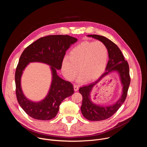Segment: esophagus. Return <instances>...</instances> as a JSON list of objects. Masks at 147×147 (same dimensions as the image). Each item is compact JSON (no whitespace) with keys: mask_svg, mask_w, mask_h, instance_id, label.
<instances>
[{"mask_svg":"<svg viewBox=\"0 0 147 147\" xmlns=\"http://www.w3.org/2000/svg\"><path fill=\"white\" fill-rule=\"evenodd\" d=\"M74 90L75 91H77L78 90V87L77 86H76V85H74Z\"/></svg>","mask_w":147,"mask_h":147,"instance_id":"esophagus-1","label":"esophagus"}]
</instances>
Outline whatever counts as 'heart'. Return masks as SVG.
<instances>
[{"label": "heart", "instance_id": "1", "mask_svg": "<svg viewBox=\"0 0 147 147\" xmlns=\"http://www.w3.org/2000/svg\"><path fill=\"white\" fill-rule=\"evenodd\" d=\"M108 59L107 46L101 41H83L74 47L61 61V72L69 81L81 74L78 81L98 79L106 69ZM79 70H78V68Z\"/></svg>", "mask_w": 147, "mask_h": 147}]
</instances>
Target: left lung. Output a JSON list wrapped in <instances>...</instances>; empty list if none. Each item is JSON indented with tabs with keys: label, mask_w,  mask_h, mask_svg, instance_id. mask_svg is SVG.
<instances>
[{
	"label": "left lung",
	"mask_w": 147,
	"mask_h": 147,
	"mask_svg": "<svg viewBox=\"0 0 147 147\" xmlns=\"http://www.w3.org/2000/svg\"><path fill=\"white\" fill-rule=\"evenodd\" d=\"M88 36L102 42L107 46L108 51L109 60L105 72L95 82L79 89V92L82 96L81 111L84 117L90 121H100L109 118L115 113L126 98L130 83L129 66L120 49L110 39L98 35H88ZM112 72H117L119 74L123 87L121 97L117 102L110 106H100L93 103L90 96L93 87L103 77Z\"/></svg>",
	"instance_id": "8db88e82"
}]
</instances>
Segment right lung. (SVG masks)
I'll use <instances>...</instances> for the list:
<instances>
[{
  "label": "right lung",
  "mask_w": 147,
  "mask_h": 147,
  "mask_svg": "<svg viewBox=\"0 0 147 147\" xmlns=\"http://www.w3.org/2000/svg\"><path fill=\"white\" fill-rule=\"evenodd\" d=\"M77 41V38L67 35L46 36L27 47L21 55L15 73L16 94L20 107L30 117L40 120L52 119L57 114L61 102L73 94L72 84L61 78L56 71L61 69L66 51ZM31 62H40L49 65L53 76L47 95L43 100L37 102L27 99L20 86L23 71Z\"/></svg>",
  "instance_id": "obj_1"
}]
</instances>
